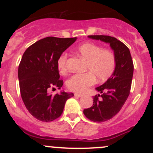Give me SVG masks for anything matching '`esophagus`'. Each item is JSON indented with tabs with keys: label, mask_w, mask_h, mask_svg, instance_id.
Returning a JSON list of instances; mask_svg holds the SVG:
<instances>
[{
	"label": "esophagus",
	"mask_w": 153,
	"mask_h": 153,
	"mask_svg": "<svg viewBox=\"0 0 153 153\" xmlns=\"http://www.w3.org/2000/svg\"><path fill=\"white\" fill-rule=\"evenodd\" d=\"M75 96H78V97H82V96H83V95L80 94H75Z\"/></svg>",
	"instance_id": "34e87169"
}]
</instances>
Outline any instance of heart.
<instances>
[{"label":"heart","mask_w":153,"mask_h":153,"mask_svg":"<svg viewBox=\"0 0 153 153\" xmlns=\"http://www.w3.org/2000/svg\"><path fill=\"white\" fill-rule=\"evenodd\" d=\"M77 53L86 61L85 73L75 74L68 80L67 87L69 90L83 93L96 82L104 81L113 74L116 66L115 55L111 50H103L93 43H85L76 50ZM67 54L63 53L57 60V68L60 73L67 70Z\"/></svg>","instance_id":"obj_1"}]
</instances>
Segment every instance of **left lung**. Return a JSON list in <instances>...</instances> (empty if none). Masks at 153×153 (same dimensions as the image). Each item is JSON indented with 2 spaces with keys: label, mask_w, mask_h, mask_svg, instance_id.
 I'll list each match as a JSON object with an SVG mask.
<instances>
[{
  "label": "left lung",
  "mask_w": 153,
  "mask_h": 153,
  "mask_svg": "<svg viewBox=\"0 0 153 153\" xmlns=\"http://www.w3.org/2000/svg\"><path fill=\"white\" fill-rule=\"evenodd\" d=\"M89 38L101 40L110 45L114 50L116 66L113 74L96 91L101 95L93 98V106L83 110L88 119L95 122H103L113 118L124 106L130 93L134 65L129 48L115 37L106 35H90ZM101 96V100L98 98Z\"/></svg>",
  "instance_id": "1"
}]
</instances>
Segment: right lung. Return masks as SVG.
Returning a JSON list of instances; mask_svg holds the SVG:
<instances>
[{
	"label": "right lung",
	"mask_w": 153,
	"mask_h": 153,
	"mask_svg": "<svg viewBox=\"0 0 153 153\" xmlns=\"http://www.w3.org/2000/svg\"><path fill=\"white\" fill-rule=\"evenodd\" d=\"M77 38L42 39L28 47L19 66L18 77L21 96L26 108L42 122H52L62 114L66 101L74 94L61 91L49 94L50 88L62 86L57 60Z\"/></svg>",
	"instance_id": "obj_1"
}]
</instances>
